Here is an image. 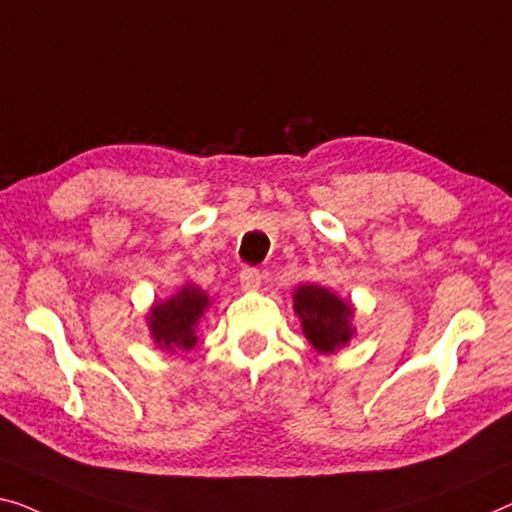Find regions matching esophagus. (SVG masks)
Masks as SVG:
<instances>
[{
    "mask_svg": "<svg viewBox=\"0 0 512 512\" xmlns=\"http://www.w3.org/2000/svg\"><path fill=\"white\" fill-rule=\"evenodd\" d=\"M239 282L243 289H257L259 282H262V273L253 269V266H246V269L239 273Z\"/></svg>",
    "mask_w": 512,
    "mask_h": 512,
    "instance_id": "1",
    "label": "esophagus"
}]
</instances>
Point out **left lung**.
<instances>
[{"label": "left lung", "instance_id": "left-lung-1", "mask_svg": "<svg viewBox=\"0 0 512 512\" xmlns=\"http://www.w3.org/2000/svg\"><path fill=\"white\" fill-rule=\"evenodd\" d=\"M294 312L301 319L305 340L322 356L340 352L356 335L354 303L315 282L294 289Z\"/></svg>", "mask_w": 512, "mask_h": 512}]
</instances>
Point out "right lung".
<instances>
[{
  "instance_id": "1",
  "label": "right lung",
  "mask_w": 512,
  "mask_h": 512,
  "mask_svg": "<svg viewBox=\"0 0 512 512\" xmlns=\"http://www.w3.org/2000/svg\"><path fill=\"white\" fill-rule=\"evenodd\" d=\"M209 308V294L190 282L170 299L151 303L147 326L154 345L167 354L190 352L197 345V326Z\"/></svg>"
}]
</instances>
